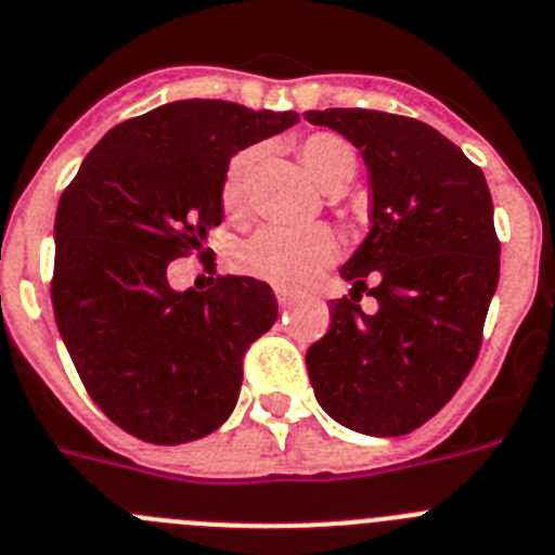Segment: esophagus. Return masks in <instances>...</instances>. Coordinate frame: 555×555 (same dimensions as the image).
<instances>
[{
	"label": "esophagus",
	"instance_id": "1",
	"mask_svg": "<svg viewBox=\"0 0 555 555\" xmlns=\"http://www.w3.org/2000/svg\"><path fill=\"white\" fill-rule=\"evenodd\" d=\"M276 301H279V309H282V312H287V309L296 307V296H293V293H287V289H276Z\"/></svg>",
	"mask_w": 555,
	"mask_h": 555
}]
</instances>
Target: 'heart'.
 I'll return each mask as SVG.
<instances>
[{
    "label": "heart",
    "instance_id": "b5f03b06",
    "mask_svg": "<svg viewBox=\"0 0 555 555\" xmlns=\"http://www.w3.org/2000/svg\"><path fill=\"white\" fill-rule=\"evenodd\" d=\"M259 152L246 149L229 163L221 184V202L229 216H237L246 207L248 182L257 168ZM301 163L309 177L326 193H343L357 177V152L346 138L332 132H314L301 143ZM339 243L332 229L312 227L293 229H259L237 254V268L243 273L279 289H301L326 266H332Z\"/></svg>",
    "mask_w": 555,
    "mask_h": 555
}]
</instances>
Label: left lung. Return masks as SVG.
<instances>
[{"label": "left lung", "mask_w": 555, "mask_h": 555, "mask_svg": "<svg viewBox=\"0 0 555 555\" xmlns=\"http://www.w3.org/2000/svg\"><path fill=\"white\" fill-rule=\"evenodd\" d=\"M362 152L371 232L339 268L351 284L307 351L314 398L339 426L401 437L446 406L481 348L501 243L481 168L446 134L378 109H309ZM367 281H376L373 288ZM367 292L377 309L364 313Z\"/></svg>", "instance_id": "obj_1"}]
</instances>
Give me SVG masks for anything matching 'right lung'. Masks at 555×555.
Wrapping results in <instances>:
<instances>
[{
    "label": "right lung",
    "mask_w": 555,
    "mask_h": 555,
    "mask_svg": "<svg viewBox=\"0 0 555 555\" xmlns=\"http://www.w3.org/2000/svg\"><path fill=\"white\" fill-rule=\"evenodd\" d=\"M298 124V113L182 99L109 129L54 218L52 307L96 406L132 437L179 446L232 414L243 353L276 321L251 276L173 289L168 262L223 221L229 159Z\"/></svg>",
    "instance_id": "1"
}]
</instances>
